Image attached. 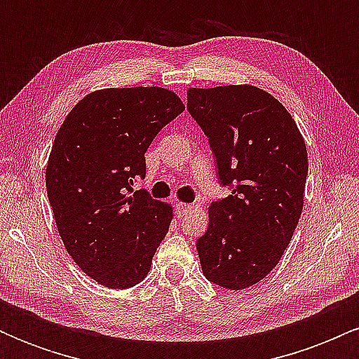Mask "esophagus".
I'll use <instances>...</instances> for the list:
<instances>
[{"label": "esophagus", "mask_w": 359, "mask_h": 359, "mask_svg": "<svg viewBox=\"0 0 359 359\" xmlns=\"http://www.w3.org/2000/svg\"><path fill=\"white\" fill-rule=\"evenodd\" d=\"M192 205L191 204H185V203H177L175 205V212H177V217H182L185 214L189 212V209H191Z\"/></svg>", "instance_id": "esophagus-1"}]
</instances>
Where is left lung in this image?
<instances>
[{
	"label": "left lung",
	"instance_id": "obj_1",
	"mask_svg": "<svg viewBox=\"0 0 359 359\" xmlns=\"http://www.w3.org/2000/svg\"><path fill=\"white\" fill-rule=\"evenodd\" d=\"M187 109L203 128L231 196L209 205L197 240L205 278L243 290L277 266L304 208L307 148L278 100L251 84L191 88Z\"/></svg>",
	"mask_w": 359,
	"mask_h": 359
}]
</instances>
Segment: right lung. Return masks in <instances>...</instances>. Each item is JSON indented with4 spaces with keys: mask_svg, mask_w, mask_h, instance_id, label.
I'll use <instances>...</instances> for the list:
<instances>
[{
    "mask_svg": "<svg viewBox=\"0 0 359 359\" xmlns=\"http://www.w3.org/2000/svg\"><path fill=\"white\" fill-rule=\"evenodd\" d=\"M185 109L163 88H108L77 102L57 131L45 184L57 229L77 266L108 288L147 277L174 209L145 191V151Z\"/></svg>",
    "mask_w": 359,
    "mask_h": 359,
    "instance_id": "1",
    "label": "right lung"
}]
</instances>
